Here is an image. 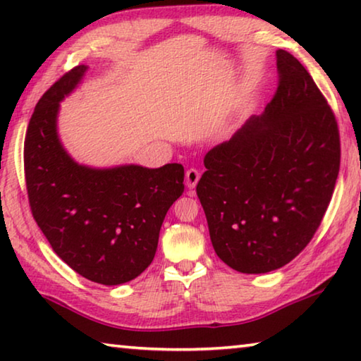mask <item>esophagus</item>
I'll list each match as a JSON object with an SVG mask.
<instances>
[{
    "instance_id": "34e87169",
    "label": "esophagus",
    "mask_w": 361,
    "mask_h": 361,
    "mask_svg": "<svg viewBox=\"0 0 361 361\" xmlns=\"http://www.w3.org/2000/svg\"><path fill=\"white\" fill-rule=\"evenodd\" d=\"M200 178V173L197 169H189L186 172V185L189 189L195 188V185H197V181Z\"/></svg>"
}]
</instances>
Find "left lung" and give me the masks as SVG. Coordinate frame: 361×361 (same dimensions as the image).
I'll return each mask as SVG.
<instances>
[{
    "instance_id": "8db88e82",
    "label": "left lung",
    "mask_w": 361,
    "mask_h": 361,
    "mask_svg": "<svg viewBox=\"0 0 361 361\" xmlns=\"http://www.w3.org/2000/svg\"><path fill=\"white\" fill-rule=\"evenodd\" d=\"M277 71L264 113L207 152L195 188L216 255L243 274L276 271L307 247L339 173L331 106L290 52L277 51Z\"/></svg>"
}]
</instances>
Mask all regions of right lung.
I'll return each mask as SVG.
<instances>
[{"instance_id":"1","label":"right lung","mask_w":361,"mask_h":361,"mask_svg":"<svg viewBox=\"0 0 361 361\" xmlns=\"http://www.w3.org/2000/svg\"><path fill=\"white\" fill-rule=\"evenodd\" d=\"M78 65L49 87L23 145L28 202L54 252L79 276L102 285L138 277L154 258L167 212L185 191V169H90L66 154L57 135L59 102L81 81Z\"/></svg>"}]
</instances>
